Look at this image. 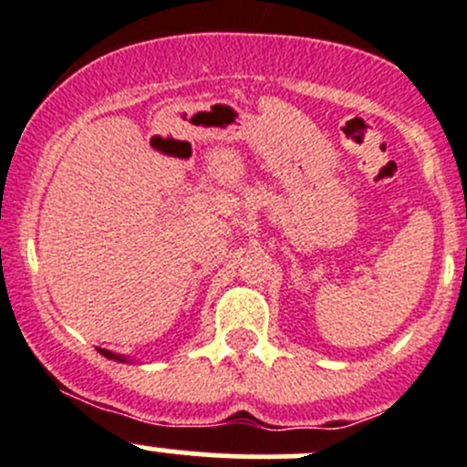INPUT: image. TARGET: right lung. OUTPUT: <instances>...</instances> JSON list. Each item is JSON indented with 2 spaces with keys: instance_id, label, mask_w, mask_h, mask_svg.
Listing matches in <instances>:
<instances>
[{
  "instance_id": "right-lung-1",
  "label": "right lung",
  "mask_w": 467,
  "mask_h": 467,
  "mask_svg": "<svg viewBox=\"0 0 467 467\" xmlns=\"http://www.w3.org/2000/svg\"><path fill=\"white\" fill-rule=\"evenodd\" d=\"M99 352H101L103 357H108V359H117V361H124V357H119V355H112L110 350H103V348H99Z\"/></svg>"
}]
</instances>
